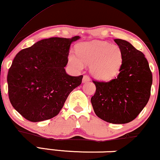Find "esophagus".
Here are the masks:
<instances>
[{
  "label": "esophagus",
  "mask_w": 160,
  "mask_h": 160,
  "mask_svg": "<svg viewBox=\"0 0 160 160\" xmlns=\"http://www.w3.org/2000/svg\"><path fill=\"white\" fill-rule=\"evenodd\" d=\"M89 81H90V78H89V75L85 74L83 76V78H82V82H86Z\"/></svg>",
  "instance_id": "esophagus-1"
}]
</instances>
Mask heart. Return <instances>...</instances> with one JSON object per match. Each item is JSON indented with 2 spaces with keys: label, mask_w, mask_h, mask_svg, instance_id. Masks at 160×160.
Listing matches in <instances>:
<instances>
[{
  "label": "heart",
  "mask_w": 160,
  "mask_h": 160,
  "mask_svg": "<svg viewBox=\"0 0 160 160\" xmlns=\"http://www.w3.org/2000/svg\"><path fill=\"white\" fill-rule=\"evenodd\" d=\"M69 62L75 68L82 69L84 63L91 65L90 71L99 80H108L117 76L122 64V50L108 42H92L81 44L78 55L71 52Z\"/></svg>",
  "instance_id": "obj_1"
}]
</instances>
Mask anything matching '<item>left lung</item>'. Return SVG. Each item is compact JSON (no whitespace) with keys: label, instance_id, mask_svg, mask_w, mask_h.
Masks as SVG:
<instances>
[{"label":"left lung","instance_id":"obj_1","mask_svg":"<svg viewBox=\"0 0 160 160\" xmlns=\"http://www.w3.org/2000/svg\"><path fill=\"white\" fill-rule=\"evenodd\" d=\"M114 41L122 53L120 73L108 82L93 80L96 90L91 102L100 119L124 124L135 120L148 104L153 76L143 52L126 40Z\"/></svg>","mask_w":160,"mask_h":160}]
</instances>
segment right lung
<instances>
[{
    "label": "right lung",
    "mask_w": 160,
    "mask_h": 160,
    "mask_svg": "<svg viewBox=\"0 0 160 160\" xmlns=\"http://www.w3.org/2000/svg\"><path fill=\"white\" fill-rule=\"evenodd\" d=\"M71 39L50 38L37 42L16 54L7 74L10 103L31 122L49 120L58 114L82 75L66 73Z\"/></svg>",
    "instance_id": "obj_1"
}]
</instances>
